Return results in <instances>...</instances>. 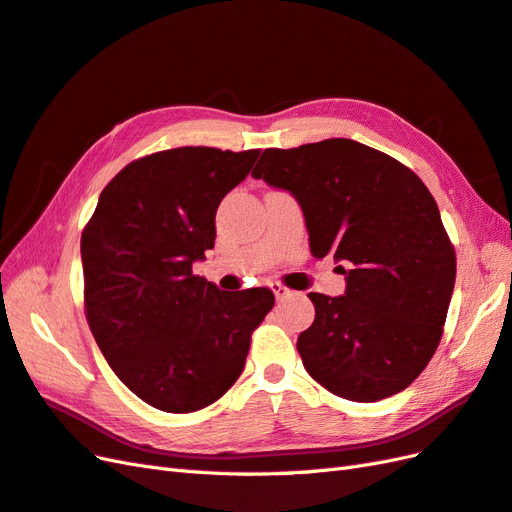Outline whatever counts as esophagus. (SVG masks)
<instances>
[{"instance_id": "obj_1", "label": "esophagus", "mask_w": 512, "mask_h": 512, "mask_svg": "<svg viewBox=\"0 0 512 512\" xmlns=\"http://www.w3.org/2000/svg\"><path fill=\"white\" fill-rule=\"evenodd\" d=\"M270 289L274 291V296H276V300H285L291 291L285 287V285H281V283H272L270 285Z\"/></svg>"}]
</instances>
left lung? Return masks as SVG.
I'll return each mask as SVG.
<instances>
[{
	"label": "left lung",
	"instance_id": "8db88e82",
	"mask_svg": "<svg viewBox=\"0 0 512 512\" xmlns=\"http://www.w3.org/2000/svg\"><path fill=\"white\" fill-rule=\"evenodd\" d=\"M253 178L302 206L313 257L343 261L345 296L311 291L304 369L337 397L373 403L410 386L440 345L457 255L418 175L352 139L268 148Z\"/></svg>",
	"mask_w": 512,
	"mask_h": 512
}]
</instances>
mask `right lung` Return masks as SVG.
<instances>
[{
    "label": "right lung",
    "mask_w": 512,
    "mask_h": 512,
    "mask_svg": "<svg viewBox=\"0 0 512 512\" xmlns=\"http://www.w3.org/2000/svg\"><path fill=\"white\" fill-rule=\"evenodd\" d=\"M259 150L175 148L128 163L81 233L85 319L128 390L171 414L208 407L236 384L266 287L221 291L193 274L214 246L221 199Z\"/></svg>",
    "instance_id": "right-lung-1"
}]
</instances>
